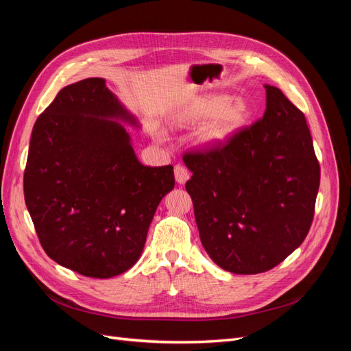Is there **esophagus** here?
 I'll use <instances>...</instances> for the list:
<instances>
[{
  "mask_svg": "<svg viewBox=\"0 0 351 351\" xmlns=\"http://www.w3.org/2000/svg\"><path fill=\"white\" fill-rule=\"evenodd\" d=\"M174 176H176V182L178 184H184L189 177H190V173L187 171V168L183 167V165H176L174 167Z\"/></svg>",
  "mask_w": 351,
  "mask_h": 351,
  "instance_id": "1",
  "label": "esophagus"
}]
</instances>
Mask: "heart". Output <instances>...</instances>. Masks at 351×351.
<instances>
[{
  "instance_id": "heart-1",
  "label": "heart",
  "mask_w": 351,
  "mask_h": 351,
  "mask_svg": "<svg viewBox=\"0 0 351 351\" xmlns=\"http://www.w3.org/2000/svg\"><path fill=\"white\" fill-rule=\"evenodd\" d=\"M250 117L252 110L243 98L218 93L197 98L190 105L184 120L187 124L202 123L195 133V141L204 149L214 151L234 139Z\"/></svg>"
}]
</instances>
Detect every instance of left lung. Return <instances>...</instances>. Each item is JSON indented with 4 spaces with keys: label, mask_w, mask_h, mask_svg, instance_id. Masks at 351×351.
I'll return each instance as SVG.
<instances>
[{
    "label": "left lung",
    "mask_w": 351,
    "mask_h": 351,
    "mask_svg": "<svg viewBox=\"0 0 351 351\" xmlns=\"http://www.w3.org/2000/svg\"><path fill=\"white\" fill-rule=\"evenodd\" d=\"M262 120L228 145L186 155L202 246L219 268L259 274L277 267L309 232L321 168L300 110L271 84Z\"/></svg>",
    "instance_id": "8db88e82"
}]
</instances>
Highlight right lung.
<instances>
[{"label":"right lung","mask_w":351,"mask_h":351,"mask_svg":"<svg viewBox=\"0 0 351 351\" xmlns=\"http://www.w3.org/2000/svg\"><path fill=\"white\" fill-rule=\"evenodd\" d=\"M124 125L142 129L105 79L61 89L34 125L25 200L48 256L84 277L111 278L141 258L171 165L137 159Z\"/></svg>","instance_id":"add662e5"}]
</instances>
